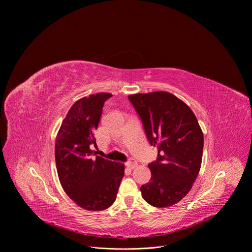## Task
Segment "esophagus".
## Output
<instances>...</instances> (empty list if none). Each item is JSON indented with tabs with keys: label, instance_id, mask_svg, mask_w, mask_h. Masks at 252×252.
<instances>
[{
	"label": "esophagus",
	"instance_id": "obj_1",
	"mask_svg": "<svg viewBox=\"0 0 252 252\" xmlns=\"http://www.w3.org/2000/svg\"><path fill=\"white\" fill-rule=\"evenodd\" d=\"M126 165L128 168L132 169V168H134V167L136 166V161H135L133 158H130V159L126 163Z\"/></svg>",
	"mask_w": 252,
	"mask_h": 252
}]
</instances>
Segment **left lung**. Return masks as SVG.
I'll list each match as a JSON object with an SVG mask.
<instances>
[{"label":"left lung","mask_w":252,"mask_h":252,"mask_svg":"<svg viewBox=\"0 0 252 252\" xmlns=\"http://www.w3.org/2000/svg\"><path fill=\"white\" fill-rule=\"evenodd\" d=\"M150 143L158 147L151 162V182L140 191L156 207L171 206L191 189L200 169L203 134L190 107L172 94L154 92L128 95Z\"/></svg>","instance_id":"8db88e82"}]
</instances>
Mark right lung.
Returning <instances> with one entry per match:
<instances>
[{
    "label": "right lung",
    "instance_id": "right-lung-1",
    "mask_svg": "<svg viewBox=\"0 0 252 252\" xmlns=\"http://www.w3.org/2000/svg\"><path fill=\"white\" fill-rule=\"evenodd\" d=\"M113 94L98 93L76 101L59 129L55 158L60 183L65 193L87 210H103L116 200L125 165L94 154V131L103 103Z\"/></svg>",
    "mask_w": 252,
    "mask_h": 252
}]
</instances>
